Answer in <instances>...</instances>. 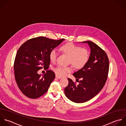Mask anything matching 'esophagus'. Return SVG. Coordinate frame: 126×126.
I'll return each instance as SVG.
<instances>
[{"label":"esophagus","mask_w":126,"mask_h":126,"mask_svg":"<svg viewBox=\"0 0 126 126\" xmlns=\"http://www.w3.org/2000/svg\"><path fill=\"white\" fill-rule=\"evenodd\" d=\"M56 78H57V79H60L62 78L61 77H59V76H58V75H56Z\"/></svg>","instance_id":"1"}]
</instances>
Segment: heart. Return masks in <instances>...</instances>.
Listing matches in <instances>:
<instances>
[{"label": "heart", "mask_w": 126, "mask_h": 126, "mask_svg": "<svg viewBox=\"0 0 126 126\" xmlns=\"http://www.w3.org/2000/svg\"><path fill=\"white\" fill-rule=\"evenodd\" d=\"M61 52L69 56L68 62L72 64L73 66L77 69L82 68L88 62L89 59V52L85 47L75 45L73 43H68L62 45L60 47ZM57 57V53L55 49L50 51L49 57L52 62H55ZM72 71V67L58 66L54 69L55 73L59 77H63Z\"/></svg>", "instance_id": "b5f03b06"}]
</instances>
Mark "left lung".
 Here are the masks:
<instances>
[{"label":"left lung","instance_id":"left-lung-1","mask_svg":"<svg viewBox=\"0 0 126 126\" xmlns=\"http://www.w3.org/2000/svg\"><path fill=\"white\" fill-rule=\"evenodd\" d=\"M82 43H87L91 48L89 59L82 69L73 74L79 84L68 78L69 84L64 89L66 96L77 103L87 102L98 94L107 81L109 71V59L106 52L92 42ZM79 79L81 80L79 81Z\"/></svg>","mask_w":126,"mask_h":126}]
</instances>
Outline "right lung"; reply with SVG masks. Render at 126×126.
I'll list each match as a JSON object with an SVG mask.
<instances>
[{
	"label": "right lung",
	"mask_w": 126,
	"mask_h": 126,
	"mask_svg": "<svg viewBox=\"0 0 126 126\" xmlns=\"http://www.w3.org/2000/svg\"><path fill=\"white\" fill-rule=\"evenodd\" d=\"M64 40L50 39L40 36L30 39L18 48L14 64L15 79L21 92L31 99L38 98L45 94L55 79V74L47 70L44 75L38 71L48 68L50 51Z\"/></svg>",
	"instance_id": "add662e5"
}]
</instances>
